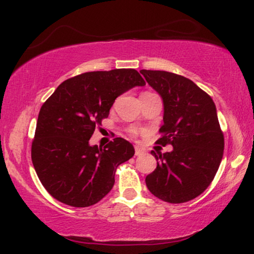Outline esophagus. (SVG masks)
I'll return each mask as SVG.
<instances>
[{
  "label": "esophagus",
  "instance_id": "esophagus-1",
  "mask_svg": "<svg viewBox=\"0 0 254 254\" xmlns=\"http://www.w3.org/2000/svg\"><path fill=\"white\" fill-rule=\"evenodd\" d=\"M142 154H144V149H142L141 147H135V156H141Z\"/></svg>",
  "mask_w": 254,
  "mask_h": 254
}]
</instances>
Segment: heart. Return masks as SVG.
<instances>
[{
	"label": "heart",
	"mask_w": 254,
	"mask_h": 254,
	"mask_svg": "<svg viewBox=\"0 0 254 254\" xmlns=\"http://www.w3.org/2000/svg\"><path fill=\"white\" fill-rule=\"evenodd\" d=\"M129 134H130V135H131V136H133V137H135V136H137L138 131H137L136 129H134V128H131V129L129 130Z\"/></svg>",
	"instance_id": "1"
}]
</instances>
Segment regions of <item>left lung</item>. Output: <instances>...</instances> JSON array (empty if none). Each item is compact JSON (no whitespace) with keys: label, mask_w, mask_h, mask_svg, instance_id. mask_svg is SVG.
Segmentation results:
<instances>
[{"label":"left lung","mask_w":254,"mask_h":254,"mask_svg":"<svg viewBox=\"0 0 254 254\" xmlns=\"http://www.w3.org/2000/svg\"><path fill=\"white\" fill-rule=\"evenodd\" d=\"M163 98L164 124L157 143L171 152L151 154L157 168L145 184L156 197L169 203L195 199L213 182L223 157L224 135L211 97L182 75L163 70L140 71Z\"/></svg>","instance_id":"obj_1"}]
</instances>
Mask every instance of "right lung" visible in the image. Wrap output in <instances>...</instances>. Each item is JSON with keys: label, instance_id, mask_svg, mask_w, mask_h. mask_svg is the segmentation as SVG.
I'll return each instance as SVG.
<instances>
[{"label": "right lung", "instance_id": "right-lung-1", "mask_svg": "<svg viewBox=\"0 0 254 254\" xmlns=\"http://www.w3.org/2000/svg\"><path fill=\"white\" fill-rule=\"evenodd\" d=\"M145 84L135 69L89 71L65 79L41 106L31 148L38 178L54 199L90 207L112 190L117 168L134 156V147L116 137L106 147L89 140L109 117L114 100Z\"/></svg>", "mask_w": 254, "mask_h": 254}]
</instances>
